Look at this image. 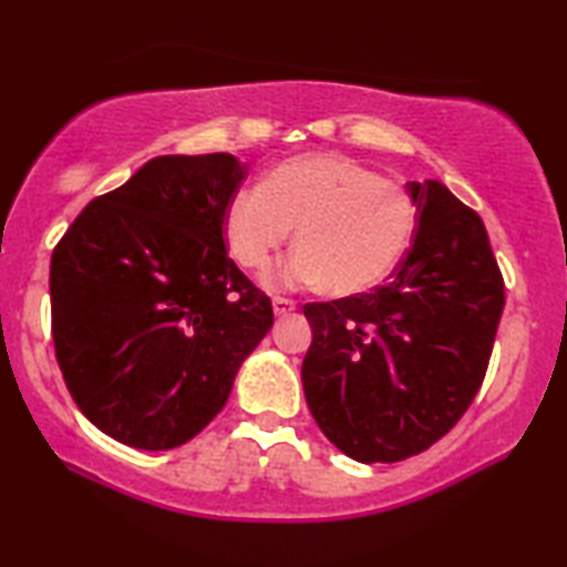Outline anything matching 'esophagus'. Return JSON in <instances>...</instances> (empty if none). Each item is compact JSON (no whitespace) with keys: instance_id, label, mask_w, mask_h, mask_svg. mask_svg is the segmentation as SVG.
<instances>
[{"instance_id":"34e87169","label":"esophagus","mask_w":567,"mask_h":567,"mask_svg":"<svg viewBox=\"0 0 567 567\" xmlns=\"http://www.w3.org/2000/svg\"><path fill=\"white\" fill-rule=\"evenodd\" d=\"M272 308H275V316H287V313H292V310H295V300H290V298H275L272 300Z\"/></svg>"}]
</instances>
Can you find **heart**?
I'll list each match as a JSON object with an SVG mask.
<instances>
[{
    "label": "heart",
    "instance_id": "1",
    "mask_svg": "<svg viewBox=\"0 0 567 567\" xmlns=\"http://www.w3.org/2000/svg\"><path fill=\"white\" fill-rule=\"evenodd\" d=\"M416 203L398 182L339 154L290 158L241 187L223 213V238L238 267L261 269L295 228L290 257L269 269L275 290L323 285L360 295L393 272L416 230Z\"/></svg>",
    "mask_w": 567,
    "mask_h": 567
}]
</instances>
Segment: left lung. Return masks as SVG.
<instances>
[{"label": "left lung", "mask_w": 567, "mask_h": 567, "mask_svg": "<svg viewBox=\"0 0 567 567\" xmlns=\"http://www.w3.org/2000/svg\"><path fill=\"white\" fill-rule=\"evenodd\" d=\"M405 189L419 226L393 280L302 306L313 329L308 409L331 444L367 465L413 457L457 424L483 385L506 302L481 215L442 182Z\"/></svg>", "instance_id": "1"}]
</instances>
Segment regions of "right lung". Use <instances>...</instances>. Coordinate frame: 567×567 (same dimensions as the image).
Masks as SVG:
<instances>
[{"label":"right lung","mask_w":567,"mask_h":567,"mask_svg":"<svg viewBox=\"0 0 567 567\" xmlns=\"http://www.w3.org/2000/svg\"><path fill=\"white\" fill-rule=\"evenodd\" d=\"M246 174L230 154L156 156L55 244V360L79 411L117 442L174 450L200 434L272 329V302L223 241Z\"/></svg>","instance_id":"obj_1"}]
</instances>
